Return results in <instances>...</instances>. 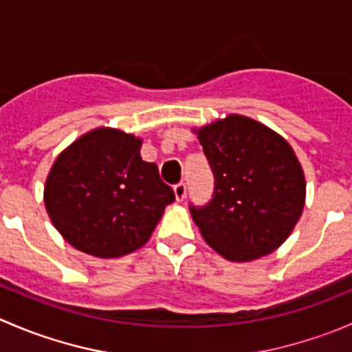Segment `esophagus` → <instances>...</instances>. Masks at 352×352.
Returning a JSON list of instances; mask_svg holds the SVG:
<instances>
[{"instance_id":"1","label":"esophagus","mask_w":352,"mask_h":352,"mask_svg":"<svg viewBox=\"0 0 352 352\" xmlns=\"http://www.w3.org/2000/svg\"><path fill=\"white\" fill-rule=\"evenodd\" d=\"M173 192H175V199L179 202H182L186 199V192H187V186L184 182H179L173 186Z\"/></svg>"}]
</instances>
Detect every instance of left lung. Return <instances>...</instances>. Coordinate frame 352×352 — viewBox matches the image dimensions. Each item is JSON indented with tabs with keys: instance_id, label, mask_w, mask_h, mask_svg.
I'll list each match as a JSON object with an SVG mask.
<instances>
[{
	"instance_id": "obj_1",
	"label": "left lung",
	"mask_w": 352,
	"mask_h": 352,
	"mask_svg": "<svg viewBox=\"0 0 352 352\" xmlns=\"http://www.w3.org/2000/svg\"><path fill=\"white\" fill-rule=\"evenodd\" d=\"M196 133L214 175L211 201L190 204L202 239L233 262L274 252L305 206L307 184L293 148L267 126L236 113Z\"/></svg>"
}]
</instances>
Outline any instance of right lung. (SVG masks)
Wrapping results in <instances>:
<instances>
[{
  "label": "right lung",
  "instance_id": "obj_1",
  "mask_svg": "<svg viewBox=\"0 0 352 352\" xmlns=\"http://www.w3.org/2000/svg\"><path fill=\"white\" fill-rule=\"evenodd\" d=\"M140 150V138L98 127L56 158L44 202L67 243L95 257L116 258L150 240L175 194Z\"/></svg>",
  "mask_w": 352,
  "mask_h": 352
}]
</instances>
